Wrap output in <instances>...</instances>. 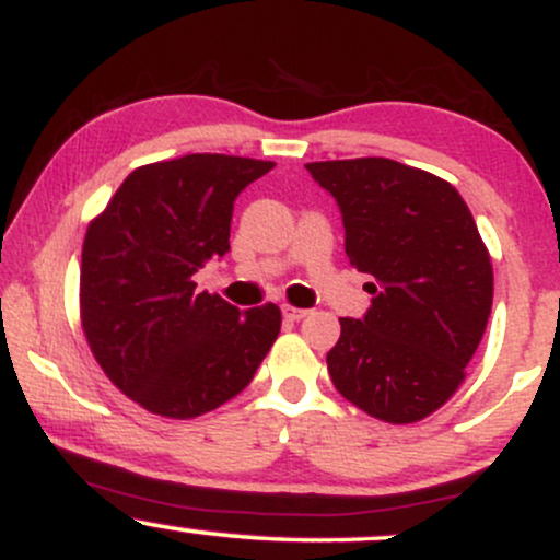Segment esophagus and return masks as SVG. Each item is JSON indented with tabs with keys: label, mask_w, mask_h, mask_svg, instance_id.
<instances>
[{
	"label": "esophagus",
	"mask_w": 560,
	"mask_h": 560,
	"mask_svg": "<svg viewBox=\"0 0 560 560\" xmlns=\"http://www.w3.org/2000/svg\"><path fill=\"white\" fill-rule=\"evenodd\" d=\"M281 313H284V318H289V320H300L307 316L305 307H294V305H281Z\"/></svg>",
	"instance_id": "obj_1"
}]
</instances>
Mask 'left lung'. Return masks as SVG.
I'll return each instance as SVG.
<instances>
[{"mask_svg": "<svg viewBox=\"0 0 560 560\" xmlns=\"http://www.w3.org/2000/svg\"><path fill=\"white\" fill-rule=\"evenodd\" d=\"M342 210L345 253L374 276L363 320L326 355L345 400L416 423L458 392L492 311V260L453 184L389 158L307 163Z\"/></svg>", "mask_w": 560, "mask_h": 560, "instance_id": "obj_1", "label": "left lung"}]
</instances>
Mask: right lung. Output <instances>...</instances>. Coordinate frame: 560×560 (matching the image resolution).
Listing matches in <instances>:
<instances>
[{
    "mask_svg": "<svg viewBox=\"0 0 560 560\" xmlns=\"http://www.w3.org/2000/svg\"><path fill=\"white\" fill-rule=\"evenodd\" d=\"M271 168L210 152L139 165L89 221L83 337L107 378L150 413L186 421L229 402L279 337V305L240 313L195 281L229 253L236 195Z\"/></svg>",
    "mask_w": 560,
    "mask_h": 560,
    "instance_id": "obj_1",
    "label": "right lung"
}]
</instances>
